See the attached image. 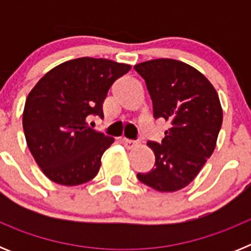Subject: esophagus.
<instances>
[{
  "instance_id": "1",
  "label": "esophagus",
  "mask_w": 251,
  "mask_h": 251,
  "mask_svg": "<svg viewBox=\"0 0 251 251\" xmlns=\"http://www.w3.org/2000/svg\"><path fill=\"white\" fill-rule=\"evenodd\" d=\"M122 142H123L124 147L128 148V150H132V148H134V147H136V146H138V143H137V142L130 141V139L123 138V139H122Z\"/></svg>"
}]
</instances>
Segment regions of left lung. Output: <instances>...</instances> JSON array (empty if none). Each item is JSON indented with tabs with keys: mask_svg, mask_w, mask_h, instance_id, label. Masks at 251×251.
<instances>
[{
	"mask_svg": "<svg viewBox=\"0 0 251 251\" xmlns=\"http://www.w3.org/2000/svg\"><path fill=\"white\" fill-rule=\"evenodd\" d=\"M134 70L145 79L153 117L171 124L161 143H147L156 157L154 167L137 177L159 192L178 191L214 152L223 124L220 99L199 70L178 60H150Z\"/></svg>",
	"mask_w": 251,
	"mask_h": 251,
	"instance_id": "obj_1",
	"label": "left lung"
}]
</instances>
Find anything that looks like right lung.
<instances>
[{
    "instance_id": "right-lung-1",
    "label": "right lung",
    "mask_w": 251,
    "mask_h": 251,
    "mask_svg": "<svg viewBox=\"0 0 251 251\" xmlns=\"http://www.w3.org/2000/svg\"><path fill=\"white\" fill-rule=\"evenodd\" d=\"M128 64L79 57L51 69L31 90L22 114L28 150L52 182L76 186L94 178L114 139L88 127Z\"/></svg>"
}]
</instances>
